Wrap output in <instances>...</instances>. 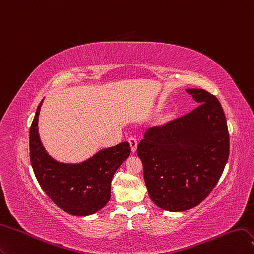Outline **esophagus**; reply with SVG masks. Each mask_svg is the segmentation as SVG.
<instances>
[{
    "mask_svg": "<svg viewBox=\"0 0 254 254\" xmlns=\"http://www.w3.org/2000/svg\"><path fill=\"white\" fill-rule=\"evenodd\" d=\"M128 142L130 144V149H132V152L135 153L136 152V149H137V144H138V141H137V138L132 136L128 138Z\"/></svg>",
    "mask_w": 254,
    "mask_h": 254,
    "instance_id": "34e87169",
    "label": "esophagus"
}]
</instances>
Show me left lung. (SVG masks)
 I'll list each match as a JSON object with an SVG mask.
<instances>
[{"mask_svg": "<svg viewBox=\"0 0 254 254\" xmlns=\"http://www.w3.org/2000/svg\"><path fill=\"white\" fill-rule=\"evenodd\" d=\"M186 92L197 108L150 127L137 148L150 198L170 212L198 206L216 186L229 157L227 120L217 98L201 88Z\"/></svg>", "mask_w": 254, "mask_h": 254, "instance_id": "obj_1", "label": "left lung"}]
</instances>
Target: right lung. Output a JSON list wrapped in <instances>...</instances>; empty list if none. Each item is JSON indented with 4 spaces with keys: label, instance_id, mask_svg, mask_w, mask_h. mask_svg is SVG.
<instances>
[{
    "label": "right lung",
    "instance_id": "right-lung-1",
    "mask_svg": "<svg viewBox=\"0 0 254 254\" xmlns=\"http://www.w3.org/2000/svg\"><path fill=\"white\" fill-rule=\"evenodd\" d=\"M40 102L29 130L32 170L43 191L71 215L86 216L102 209L111 198V182L130 153L127 141L103 149L80 163H63L47 154L38 132Z\"/></svg>",
    "mask_w": 254,
    "mask_h": 254
}]
</instances>
